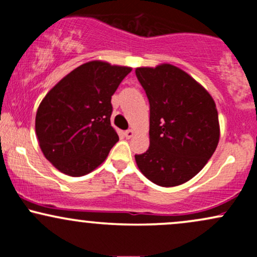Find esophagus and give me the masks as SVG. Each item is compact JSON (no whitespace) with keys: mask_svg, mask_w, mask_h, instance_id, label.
Here are the masks:
<instances>
[{"mask_svg":"<svg viewBox=\"0 0 257 257\" xmlns=\"http://www.w3.org/2000/svg\"><path fill=\"white\" fill-rule=\"evenodd\" d=\"M134 134H135V132L133 131V129H129V131H125V132H124V135H125L126 139L133 138V137H134Z\"/></svg>","mask_w":257,"mask_h":257,"instance_id":"34e87169","label":"esophagus"}]
</instances>
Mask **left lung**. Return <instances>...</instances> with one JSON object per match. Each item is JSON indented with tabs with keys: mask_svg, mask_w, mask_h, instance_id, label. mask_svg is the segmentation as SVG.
I'll list each match as a JSON object with an SVG mask.
<instances>
[{
	"mask_svg": "<svg viewBox=\"0 0 257 257\" xmlns=\"http://www.w3.org/2000/svg\"><path fill=\"white\" fill-rule=\"evenodd\" d=\"M135 73L150 102V147L135 155L138 168L162 187L185 184L204 168L219 144L214 99L174 65L137 67Z\"/></svg>",
	"mask_w": 257,
	"mask_h": 257,
	"instance_id": "obj_1",
	"label": "left lung"
}]
</instances>
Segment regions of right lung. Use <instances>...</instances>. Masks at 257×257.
<instances>
[{
    "label": "right lung",
    "mask_w": 257,
    "mask_h": 257,
    "mask_svg": "<svg viewBox=\"0 0 257 257\" xmlns=\"http://www.w3.org/2000/svg\"><path fill=\"white\" fill-rule=\"evenodd\" d=\"M132 67L88 61L67 73L37 108L35 128L44 157L59 172L83 176L108 156L118 135L111 125V96Z\"/></svg>",
    "instance_id": "right-lung-1"
}]
</instances>
